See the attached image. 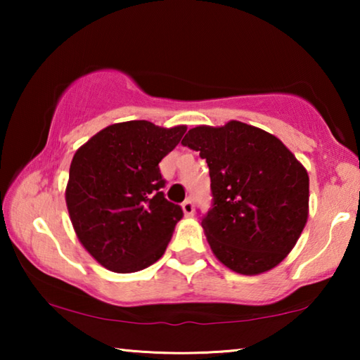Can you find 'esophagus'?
Masks as SVG:
<instances>
[{"mask_svg":"<svg viewBox=\"0 0 360 360\" xmlns=\"http://www.w3.org/2000/svg\"><path fill=\"white\" fill-rule=\"evenodd\" d=\"M182 210H184L186 216H193L195 211V205H193V198L188 197L184 203H182Z\"/></svg>","mask_w":360,"mask_h":360,"instance_id":"34e87169","label":"esophagus"}]
</instances>
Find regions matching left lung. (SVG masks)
Instances as JSON below:
<instances>
[{"instance_id":"left-lung-1","label":"left lung","mask_w":360,"mask_h":360,"mask_svg":"<svg viewBox=\"0 0 360 360\" xmlns=\"http://www.w3.org/2000/svg\"><path fill=\"white\" fill-rule=\"evenodd\" d=\"M181 144L208 163L212 205L202 227L216 257L248 276L275 268L307 224V169L276 136L238 120L195 127Z\"/></svg>"}]
</instances>
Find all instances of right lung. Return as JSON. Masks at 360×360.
I'll use <instances>...</instances> for the list:
<instances>
[{
  "label": "right lung",
  "instance_id": "add662e5",
  "mask_svg": "<svg viewBox=\"0 0 360 360\" xmlns=\"http://www.w3.org/2000/svg\"><path fill=\"white\" fill-rule=\"evenodd\" d=\"M186 130L148 120L120 122L76 150L66 206L79 241L108 270L139 271L165 252L184 212L163 195L158 163Z\"/></svg>",
  "mask_w": 360,
  "mask_h": 360
}]
</instances>
